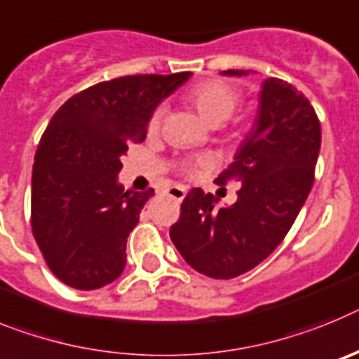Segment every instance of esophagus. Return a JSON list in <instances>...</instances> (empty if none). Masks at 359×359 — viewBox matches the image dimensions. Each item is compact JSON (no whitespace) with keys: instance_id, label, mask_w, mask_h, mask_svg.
<instances>
[{"instance_id":"obj_1","label":"esophagus","mask_w":359,"mask_h":359,"mask_svg":"<svg viewBox=\"0 0 359 359\" xmlns=\"http://www.w3.org/2000/svg\"><path fill=\"white\" fill-rule=\"evenodd\" d=\"M186 193H188V189L184 188V186H171V188H168V195L171 198H175V201H182L186 197Z\"/></svg>"}]
</instances>
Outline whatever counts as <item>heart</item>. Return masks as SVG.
Masks as SVG:
<instances>
[{"label":"heart","mask_w":359,"mask_h":359,"mask_svg":"<svg viewBox=\"0 0 359 359\" xmlns=\"http://www.w3.org/2000/svg\"><path fill=\"white\" fill-rule=\"evenodd\" d=\"M188 99L197 111L201 114L202 119L205 123L217 124L224 123L226 119H229L233 115V111L236 110V106L240 102V93L235 86H231L229 83L226 81H220V79H211V81H204L201 85H197L191 92L188 93ZM164 106H158L157 110L151 114L149 117V123L148 128L149 132H155L158 128L162 121V115H164ZM197 164H188L186 166V171L191 173L195 170Z\"/></svg>","instance_id":"obj_1"}]
</instances>
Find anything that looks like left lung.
<instances>
[{
    "label": "left lung",
    "mask_w": 359,
    "mask_h": 359,
    "mask_svg": "<svg viewBox=\"0 0 359 359\" xmlns=\"http://www.w3.org/2000/svg\"><path fill=\"white\" fill-rule=\"evenodd\" d=\"M245 76L248 70H226ZM322 128L309 99L276 77L264 81L251 132L217 184L238 179L233 205L193 188L170 227L171 242L198 273L229 280L266 260L294 224L314 182Z\"/></svg>",
    "instance_id": "1"
}]
</instances>
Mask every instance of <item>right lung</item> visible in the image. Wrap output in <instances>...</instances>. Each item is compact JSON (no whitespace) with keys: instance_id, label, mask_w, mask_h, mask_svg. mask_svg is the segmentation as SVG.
<instances>
[{"instance_id":"obj_1","label":"right lung","mask_w":359,"mask_h":359,"mask_svg":"<svg viewBox=\"0 0 359 359\" xmlns=\"http://www.w3.org/2000/svg\"><path fill=\"white\" fill-rule=\"evenodd\" d=\"M191 72L124 76L90 86L54 114L32 168V233L46 266L74 289L117 280L126 240L154 195L117 182L128 146L142 142L162 99Z\"/></svg>"}]
</instances>
